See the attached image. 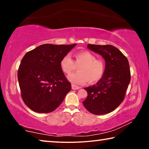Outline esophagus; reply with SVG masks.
<instances>
[{"label":"esophagus","mask_w":149,"mask_h":149,"mask_svg":"<svg viewBox=\"0 0 149 149\" xmlns=\"http://www.w3.org/2000/svg\"><path fill=\"white\" fill-rule=\"evenodd\" d=\"M72 88L73 90H76V89H79L81 87H79V86H77V85H75L72 84Z\"/></svg>","instance_id":"esophagus-1"}]
</instances>
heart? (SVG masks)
Instances as JSON below:
<instances>
[{"instance_id":"1","label":"heart","mask_w":149,"mask_h":149,"mask_svg":"<svg viewBox=\"0 0 149 149\" xmlns=\"http://www.w3.org/2000/svg\"><path fill=\"white\" fill-rule=\"evenodd\" d=\"M74 61L70 55L65 54L62 58L60 65L63 72L70 74L77 68L78 72L68 76L70 81L75 84H84L87 81L90 84H94L101 79L104 74L105 64L101 59L89 51H81L74 54Z\"/></svg>"}]
</instances>
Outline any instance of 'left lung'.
<instances>
[{"label": "left lung", "instance_id": "left-lung-1", "mask_svg": "<svg viewBox=\"0 0 149 149\" xmlns=\"http://www.w3.org/2000/svg\"><path fill=\"white\" fill-rule=\"evenodd\" d=\"M87 48L105 60V71L97 84L84 88L87 97L83 104L93 114H108L124 99L131 79L129 62L122 52L112 45L88 44Z\"/></svg>", "mask_w": 149, "mask_h": 149}]
</instances>
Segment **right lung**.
Masks as SVG:
<instances>
[{
	"label": "right lung",
	"instance_id": "1",
	"mask_svg": "<svg viewBox=\"0 0 149 149\" xmlns=\"http://www.w3.org/2000/svg\"><path fill=\"white\" fill-rule=\"evenodd\" d=\"M76 44L40 45L22 58L17 72L21 95L34 112L49 113L59 107L72 89L60 62Z\"/></svg>",
	"mask_w": 149,
	"mask_h": 149
}]
</instances>
